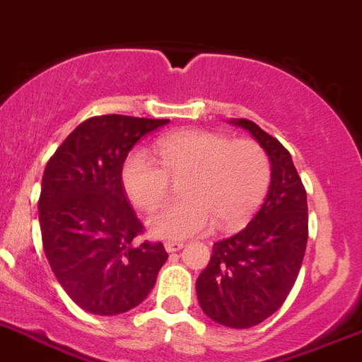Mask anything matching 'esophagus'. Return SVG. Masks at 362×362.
Listing matches in <instances>:
<instances>
[{"label":"esophagus","mask_w":362,"mask_h":362,"mask_svg":"<svg viewBox=\"0 0 362 362\" xmlns=\"http://www.w3.org/2000/svg\"><path fill=\"white\" fill-rule=\"evenodd\" d=\"M163 245H165L167 252H177L185 247V244H182V242H165Z\"/></svg>","instance_id":"1"}]
</instances>
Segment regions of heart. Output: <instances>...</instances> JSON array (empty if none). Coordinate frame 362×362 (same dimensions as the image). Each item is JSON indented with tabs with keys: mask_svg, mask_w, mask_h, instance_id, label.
<instances>
[{
	"mask_svg": "<svg viewBox=\"0 0 362 362\" xmlns=\"http://www.w3.org/2000/svg\"><path fill=\"white\" fill-rule=\"evenodd\" d=\"M160 165L146 151L125 158L120 180L130 202L153 211L165 202L170 180H182L185 200L155 212L150 233L163 240H182L212 226L230 232L247 221L262 204L270 181V162L258 143L230 141L209 130L192 129L162 136L155 143Z\"/></svg>",
	"mask_w": 362,
	"mask_h": 362,
	"instance_id": "b5f03b06",
	"label": "heart"
}]
</instances>
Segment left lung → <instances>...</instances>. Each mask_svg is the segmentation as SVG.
<instances>
[{"label":"left lung","mask_w":362,"mask_h":362,"mask_svg":"<svg viewBox=\"0 0 362 362\" xmlns=\"http://www.w3.org/2000/svg\"><path fill=\"white\" fill-rule=\"evenodd\" d=\"M230 124L247 130L267 151L270 188L244 230L212 245L195 289L207 317L245 329L279 310L293 289L307 249L308 207L289 151L255 122L232 118Z\"/></svg>","instance_id":"obj_1"}]
</instances>
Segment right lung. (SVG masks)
I'll return each mask as SVG.
<instances>
[{
  "instance_id": "1",
  "label": "right lung",
  "mask_w": 362,
  "mask_h": 362,
  "mask_svg": "<svg viewBox=\"0 0 362 362\" xmlns=\"http://www.w3.org/2000/svg\"><path fill=\"white\" fill-rule=\"evenodd\" d=\"M167 124L125 115L88 118L45 167L38 202L45 255L59 284L85 312L132 310L169 258L162 242H136L143 223L120 180L134 144Z\"/></svg>"
}]
</instances>
